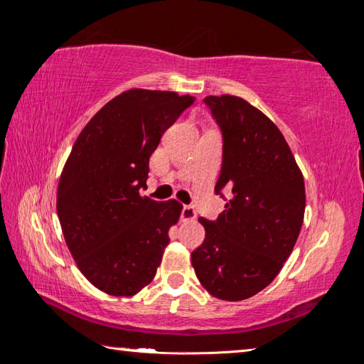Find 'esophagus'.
Segmentation results:
<instances>
[{
  "label": "esophagus",
  "instance_id": "1",
  "mask_svg": "<svg viewBox=\"0 0 364 364\" xmlns=\"http://www.w3.org/2000/svg\"><path fill=\"white\" fill-rule=\"evenodd\" d=\"M196 215H197V212L193 205H183V208H181V220L183 221L194 220Z\"/></svg>",
  "mask_w": 364,
  "mask_h": 364
}]
</instances>
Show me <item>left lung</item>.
Segmentation results:
<instances>
[{
  "label": "left lung",
  "instance_id": "left-lung-1",
  "mask_svg": "<svg viewBox=\"0 0 364 364\" xmlns=\"http://www.w3.org/2000/svg\"><path fill=\"white\" fill-rule=\"evenodd\" d=\"M223 141L215 193L230 191L217 220L199 218L205 239L191 262L213 297L249 299L273 281L297 242L305 213L304 176L278 127L236 96H207Z\"/></svg>",
  "mask_w": 364,
  "mask_h": 364
}]
</instances>
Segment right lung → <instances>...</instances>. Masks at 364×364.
Segmentation results:
<instances>
[{"mask_svg":"<svg viewBox=\"0 0 364 364\" xmlns=\"http://www.w3.org/2000/svg\"><path fill=\"white\" fill-rule=\"evenodd\" d=\"M194 96L130 90L80 133L58 188V217L80 271L100 291L130 297L149 284L180 218L176 200L141 197L149 157Z\"/></svg>","mask_w":364,"mask_h":364,"instance_id":"right-lung-1","label":"right lung"}]
</instances>
